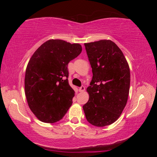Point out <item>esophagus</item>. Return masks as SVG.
Here are the masks:
<instances>
[{
	"instance_id": "esophagus-1",
	"label": "esophagus",
	"mask_w": 157,
	"mask_h": 157,
	"mask_svg": "<svg viewBox=\"0 0 157 157\" xmlns=\"http://www.w3.org/2000/svg\"><path fill=\"white\" fill-rule=\"evenodd\" d=\"M84 91H85V87L84 86H82L81 87H79V92H83Z\"/></svg>"
}]
</instances>
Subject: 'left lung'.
Listing matches in <instances>:
<instances>
[{
  "instance_id": "left-lung-1",
  "label": "left lung",
  "mask_w": 157,
  "mask_h": 157,
  "mask_svg": "<svg viewBox=\"0 0 157 157\" xmlns=\"http://www.w3.org/2000/svg\"><path fill=\"white\" fill-rule=\"evenodd\" d=\"M93 78L86 89L89 101L83 106L87 121L105 127L118 120L126 106L130 71L123 52L111 40L84 44Z\"/></svg>"
}]
</instances>
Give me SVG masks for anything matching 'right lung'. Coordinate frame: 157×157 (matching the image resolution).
I'll return each instance as SVG.
<instances>
[{
  "instance_id": "1",
  "label": "right lung",
  "mask_w": 157,
  "mask_h": 157,
  "mask_svg": "<svg viewBox=\"0 0 157 157\" xmlns=\"http://www.w3.org/2000/svg\"><path fill=\"white\" fill-rule=\"evenodd\" d=\"M79 44L50 39L34 52L25 76L29 107L41 122L60 121L73 103L75 91L68 84V63L82 52Z\"/></svg>"
}]
</instances>
